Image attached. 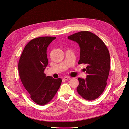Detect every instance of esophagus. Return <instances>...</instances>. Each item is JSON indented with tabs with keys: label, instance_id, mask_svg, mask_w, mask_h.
<instances>
[{
	"label": "esophagus",
	"instance_id": "1",
	"mask_svg": "<svg viewBox=\"0 0 129 129\" xmlns=\"http://www.w3.org/2000/svg\"><path fill=\"white\" fill-rule=\"evenodd\" d=\"M71 79V78L70 77H68V76H66V77H64V79L65 80H70Z\"/></svg>",
	"mask_w": 129,
	"mask_h": 129
}]
</instances>
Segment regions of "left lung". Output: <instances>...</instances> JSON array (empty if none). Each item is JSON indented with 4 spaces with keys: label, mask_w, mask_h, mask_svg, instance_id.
<instances>
[{
    "label": "left lung",
    "mask_w": 129,
    "mask_h": 129,
    "mask_svg": "<svg viewBox=\"0 0 129 129\" xmlns=\"http://www.w3.org/2000/svg\"><path fill=\"white\" fill-rule=\"evenodd\" d=\"M80 48L79 64H86L85 79L79 78L78 93L85 99L93 101L102 94L107 84L110 69V56L104 42L94 33L81 31L69 36Z\"/></svg>",
    "instance_id": "8db88e82"
}]
</instances>
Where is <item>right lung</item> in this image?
<instances>
[{
  "mask_svg": "<svg viewBox=\"0 0 129 129\" xmlns=\"http://www.w3.org/2000/svg\"><path fill=\"white\" fill-rule=\"evenodd\" d=\"M55 37L36 38L28 42L19 60V75L24 87L36 104L44 105L55 96L61 83L60 78L46 76L45 69L48 64L47 47Z\"/></svg>",
  "mask_w": 129,
  "mask_h": 129,
  "instance_id": "right-lung-1",
  "label": "right lung"
}]
</instances>
